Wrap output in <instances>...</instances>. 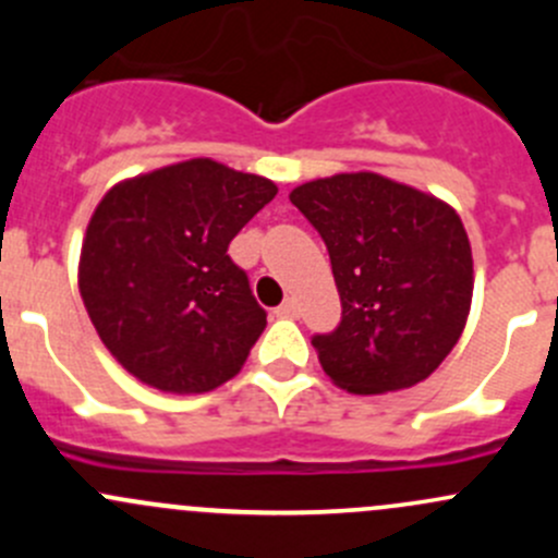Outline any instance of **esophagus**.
I'll return each instance as SVG.
<instances>
[{"label":"esophagus","instance_id":"1","mask_svg":"<svg viewBox=\"0 0 558 558\" xmlns=\"http://www.w3.org/2000/svg\"><path fill=\"white\" fill-rule=\"evenodd\" d=\"M275 313H278L280 318H296V315H300V305H296V300H286Z\"/></svg>","mask_w":558,"mask_h":558}]
</instances>
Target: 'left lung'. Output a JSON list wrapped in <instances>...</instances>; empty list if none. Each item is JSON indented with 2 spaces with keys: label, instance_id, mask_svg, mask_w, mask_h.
<instances>
[{
  "label": "left lung",
  "instance_id": "1",
  "mask_svg": "<svg viewBox=\"0 0 558 558\" xmlns=\"http://www.w3.org/2000/svg\"><path fill=\"white\" fill-rule=\"evenodd\" d=\"M329 247L342 320L313 337L331 384L359 397L429 378L466 326L472 247L440 196L378 172H340L289 194Z\"/></svg>",
  "mask_w": 558,
  "mask_h": 558
}]
</instances>
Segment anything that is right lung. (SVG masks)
I'll return each mask as SVG.
<instances>
[{
	"mask_svg": "<svg viewBox=\"0 0 558 558\" xmlns=\"http://www.w3.org/2000/svg\"><path fill=\"white\" fill-rule=\"evenodd\" d=\"M278 185L213 159L118 180L83 238L77 286L99 340L140 384L207 393L243 369L267 326L234 234Z\"/></svg>",
	"mask_w": 558,
	"mask_h": 558,
	"instance_id": "obj_1",
	"label": "right lung"
}]
</instances>
